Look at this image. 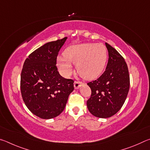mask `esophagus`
Here are the masks:
<instances>
[{"mask_svg": "<svg viewBox=\"0 0 150 150\" xmlns=\"http://www.w3.org/2000/svg\"><path fill=\"white\" fill-rule=\"evenodd\" d=\"M83 84V83L81 82V81H76L74 82V87H75V88H79Z\"/></svg>", "mask_w": 150, "mask_h": 150, "instance_id": "34e87169", "label": "esophagus"}]
</instances>
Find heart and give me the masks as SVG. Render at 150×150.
I'll return each mask as SVG.
<instances>
[{
  "label": "heart",
  "mask_w": 150,
  "mask_h": 150,
  "mask_svg": "<svg viewBox=\"0 0 150 150\" xmlns=\"http://www.w3.org/2000/svg\"><path fill=\"white\" fill-rule=\"evenodd\" d=\"M63 56L58 57L57 63L65 75L71 72L72 64H77L79 74L85 79H92L103 71L108 52L105 45L102 44L86 43L67 47Z\"/></svg>",
  "instance_id": "obj_1"
}]
</instances>
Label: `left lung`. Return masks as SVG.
I'll return each instance as SVG.
<instances>
[{
    "label": "left lung",
    "instance_id": "1",
    "mask_svg": "<svg viewBox=\"0 0 150 150\" xmlns=\"http://www.w3.org/2000/svg\"><path fill=\"white\" fill-rule=\"evenodd\" d=\"M105 45L108 52L106 70L97 79L87 83L91 89L87 108L93 115L102 118L120 110L130 88V75L124 57L107 43Z\"/></svg>",
    "mask_w": 150,
    "mask_h": 150
}]
</instances>
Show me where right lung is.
<instances>
[{"instance_id": "add662e5", "label": "right lung", "mask_w": 150, "mask_h": 150, "mask_svg": "<svg viewBox=\"0 0 150 150\" xmlns=\"http://www.w3.org/2000/svg\"><path fill=\"white\" fill-rule=\"evenodd\" d=\"M67 37L46 43L29 55L24 63L20 91L25 105L42 119L59 115L64 110L74 81L61 76L57 57Z\"/></svg>"}]
</instances>
